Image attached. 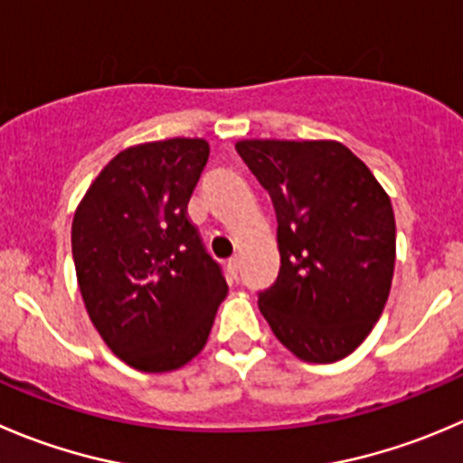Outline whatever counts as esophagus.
<instances>
[{
	"instance_id": "34e87169",
	"label": "esophagus",
	"mask_w": 463,
	"mask_h": 463,
	"mask_svg": "<svg viewBox=\"0 0 463 463\" xmlns=\"http://www.w3.org/2000/svg\"><path fill=\"white\" fill-rule=\"evenodd\" d=\"M226 269H228V276H231L232 280H237V276H240V258H231V260H228Z\"/></svg>"
}]
</instances>
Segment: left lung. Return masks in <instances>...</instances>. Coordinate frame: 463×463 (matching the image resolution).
<instances>
[{"label":"left lung","instance_id":"8db88e82","mask_svg":"<svg viewBox=\"0 0 463 463\" xmlns=\"http://www.w3.org/2000/svg\"><path fill=\"white\" fill-rule=\"evenodd\" d=\"M235 149L278 219L280 271L258 291L260 312L300 360H344L373 330L392 289L387 192L341 142L241 140Z\"/></svg>","mask_w":463,"mask_h":463}]
</instances>
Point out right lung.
Here are the masks:
<instances>
[{
    "mask_svg": "<svg viewBox=\"0 0 463 463\" xmlns=\"http://www.w3.org/2000/svg\"><path fill=\"white\" fill-rule=\"evenodd\" d=\"M205 140L137 145L118 154L85 192L71 255L85 309L119 360L163 373L208 341L228 285L187 203L208 163Z\"/></svg>",
    "mask_w": 463,
    "mask_h": 463,
    "instance_id": "obj_1",
    "label": "right lung"
}]
</instances>
